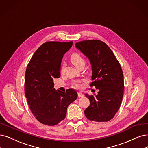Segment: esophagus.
I'll use <instances>...</instances> for the list:
<instances>
[{"label":"esophagus","mask_w":148,"mask_h":148,"mask_svg":"<svg viewBox=\"0 0 148 148\" xmlns=\"http://www.w3.org/2000/svg\"><path fill=\"white\" fill-rule=\"evenodd\" d=\"M78 96H79V97H84V94L82 93V92H78Z\"/></svg>","instance_id":"1"}]
</instances>
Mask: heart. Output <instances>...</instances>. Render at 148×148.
<instances>
[{
  "mask_svg": "<svg viewBox=\"0 0 148 148\" xmlns=\"http://www.w3.org/2000/svg\"><path fill=\"white\" fill-rule=\"evenodd\" d=\"M71 62L75 66L79 68V67L82 66H85V61L84 58V57L81 56L80 54L78 53H73L71 56ZM63 67L62 68V71H63ZM83 85L82 84H78V83H75L74 86L75 87V88H80Z\"/></svg>",
  "mask_w": 148,
  "mask_h": 148,
  "instance_id": "heart-1",
  "label": "heart"
}]
</instances>
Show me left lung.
<instances>
[{"label":"left lung","mask_w":148,"mask_h":148,"mask_svg":"<svg viewBox=\"0 0 148 148\" xmlns=\"http://www.w3.org/2000/svg\"><path fill=\"white\" fill-rule=\"evenodd\" d=\"M75 47L90 60L91 86L99 90L97 95L85 96L90 103L84 112L91 121L107 122L119 110L122 102L124 85L123 71L112 51L100 40H86L75 44Z\"/></svg>","instance_id":"8db88e82"}]
</instances>
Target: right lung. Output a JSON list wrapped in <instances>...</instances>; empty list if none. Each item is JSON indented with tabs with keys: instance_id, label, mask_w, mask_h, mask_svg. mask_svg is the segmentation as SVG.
I'll use <instances>...</instances> for the list:
<instances>
[{
	"instance_id": "obj_1",
	"label": "right lung",
	"mask_w": 148,
	"mask_h": 148,
	"mask_svg": "<svg viewBox=\"0 0 148 148\" xmlns=\"http://www.w3.org/2000/svg\"><path fill=\"white\" fill-rule=\"evenodd\" d=\"M73 41L46 42L33 55L25 76V93L32 113L41 123L55 125L63 120L68 107L77 98V92L68 89L64 92L53 88V79L60 77L64 54Z\"/></svg>"
}]
</instances>
